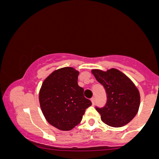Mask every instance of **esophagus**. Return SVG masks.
<instances>
[{
  "instance_id": "esophagus-1",
  "label": "esophagus",
  "mask_w": 159,
  "mask_h": 159,
  "mask_svg": "<svg viewBox=\"0 0 159 159\" xmlns=\"http://www.w3.org/2000/svg\"><path fill=\"white\" fill-rule=\"evenodd\" d=\"M90 100H91V102H92L93 105H94V103H95V97H92V98H90Z\"/></svg>"
}]
</instances>
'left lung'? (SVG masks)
Instances as JSON below:
<instances>
[{
  "label": "left lung",
  "mask_w": 159,
  "mask_h": 159,
  "mask_svg": "<svg viewBox=\"0 0 159 159\" xmlns=\"http://www.w3.org/2000/svg\"><path fill=\"white\" fill-rule=\"evenodd\" d=\"M96 79L103 85L107 94L105 107H96L103 123L112 127H122L135 116L140 106V93L129 77L116 69L104 72L93 69Z\"/></svg>",
  "instance_id": "obj_1"
}]
</instances>
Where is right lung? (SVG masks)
I'll return each mask as SVG.
<instances>
[{
    "mask_svg": "<svg viewBox=\"0 0 159 159\" xmlns=\"http://www.w3.org/2000/svg\"><path fill=\"white\" fill-rule=\"evenodd\" d=\"M79 72L72 67L57 69L44 80L39 99L43 114L51 125L62 131H69L81 121L90 99L84 96L78 84Z\"/></svg>",
    "mask_w": 159,
    "mask_h": 159,
    "instance_id": "1",
    "label": "right lung"
}]
</instances>
